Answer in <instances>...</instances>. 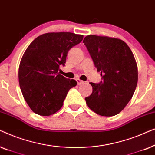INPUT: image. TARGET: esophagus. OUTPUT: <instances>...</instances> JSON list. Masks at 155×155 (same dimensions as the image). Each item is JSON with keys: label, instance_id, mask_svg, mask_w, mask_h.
Returning <instances> with one entry per match:
<instances>
[{"label": "esophagus", "instance_id": "34e87169", "mask_svg": "<svg viewBox=\"0 0 155 155\" xmlns=\"http://www.w3.org/2000/svg\"><path fill=\"white\" fill-rule=\"evenodd\" d=\"M76 81H77V83H78V85H80V84L84 83V81H82V80H80L79 78H78V79H76Z\"/></svg>", "mask_w": 155, "mask_h": 155}]
</instances>
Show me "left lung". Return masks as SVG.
<instances>
[{"instance_id":"obj_1","label":"left lung","mask_w":155,"mask_h":155,"mask_svg":"<svg viewBox=\"0 0 155 155\" xmlns=\"http://www.w3.org/2000/svg\"><path fill=\"white\" fill-rule=\"evenodd\" d=\"M86 46L103 81L90 82L92 93L86 97L89 108L102 116L119 114L132 98L138 79L137 65L126 42L107 36L88 35Z\"/></svg>"}]
</instances>
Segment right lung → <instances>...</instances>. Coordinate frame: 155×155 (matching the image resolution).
I'll use <instances>...</instances> for the list:
<instances>
[{"label":"right lung","mask_w":155,"mask_h":155,"mask_svg":"<svg viewBox=\"0 0 155 155\" xmlns=\"http://www.w3.org/2000/svg\"><path fill=\"white\" fill-rule=\"evenodd\" d=\"M83 35L72 32H48L36 38L27 48L20 61L18 78L23 97L31 111L51 116L63 107L75 80L58 73L64 65L68 51L80 43Z\"/></svg>","instance_id":"right-lung-1"}]
</instances>
